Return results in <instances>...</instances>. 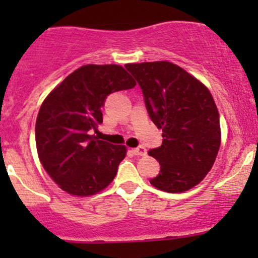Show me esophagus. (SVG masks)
<instances>
[{
  "instance_id": "1",
  "label": "esophagus",
  "mask_w": 258,
  "mask_h": 258,
  "mask_svg": "<svg viewBox=\"0 0 258 258\" xmlns=\"http://www.w3.org/2000/svg\"><path fill=\"white\" fill-rule=\"evenodd\" d=\"M132 152H134L136 156H146L147 151H146V148L144 147V146H140V147L134 148V150H132Z\"/></svg>"
}]
</instances>
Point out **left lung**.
<instances>
[{
    "label": "left lung",
    "instance_id": "8db88e82",
    "mask_svg": "<svg viewBox=\"0 0 258 258\" xmlns=\"http://www.w3.org/2000/svg\"><path fill=\"white\" fill-rule=\"evenodd\" d=\"M124 67L139 82L151 119L162 130V145L148 151L161 166L151 184L170 194L188 191L206 177L220 150V114L212 95L172 62Z\"/></svg>",
    "mask_w": 258,
    "mask_h": 258
}]
</instances>
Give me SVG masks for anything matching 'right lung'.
Wrapping results in <instances>:
<instances>
[{
	"label": "right lung",
	"mask_w": 258,
	"mask_h": 258,
	"mask_svg": "<svg viewBox=\"0 0 258 258\" xmlns=\"http://www.w3.org/2000/svg\"><path fill=\"white\" fill-rule=\"evenodd\" d=\"M135 86L136 81L119 64H85L43 100L36 119V147L59 188L87 197L113 181L127 147L101 141L90 132L102 123L106 97Z\"/></svg>",
	"instance_id": "1"
}]
</instances>
